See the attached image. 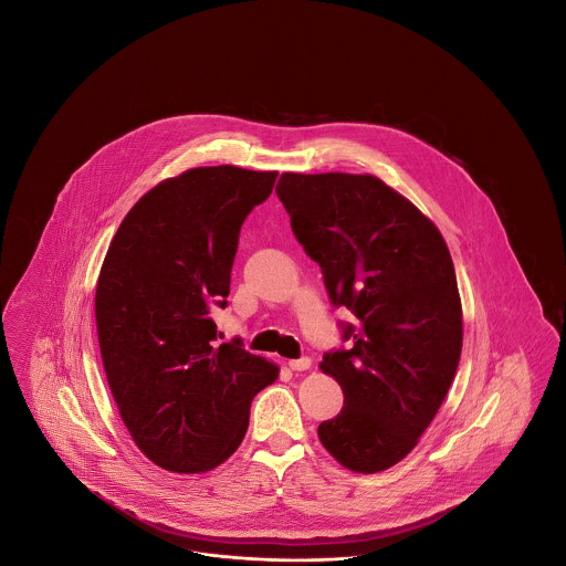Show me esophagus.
<instances>
[{
    "label": "esophagus",
    "instance_id": "obj_1",
    "mask_svg": "<svg viewBox=\"0 0 566 566\" xmlns=\"http://www.w3.org/2000/svg\"><path fill=\"white\" fill-rule=\"evenodd\" d=\"M289 367L293 371H305V369L312 367V358L310 356H301V358H295V360H289Z\"/></svg>",
    "mask_w": 566,
    "mask_h": 566
}]
</instances>
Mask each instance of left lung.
<instances>
[{"label":"left lung","mask_w":566,"mask_h":566,"mask_svg":"<svg viewBox=\"0 0 566 566\" xmlns=\"http://www.w3.org/2000/svg\"><path fill=\"white\" fill-rule=\"evenodd\" d=\"M275 192L333 305L356 316L342 324L350 346L323 356L344 409L318 437L346 469L384 471L416 448L457 376L462 307L450 250L376 176L282 174Z\"/></svg>","instance_id":"8db88e82"}]
</instances>
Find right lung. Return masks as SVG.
Wrapping results in <instances>:
<instances>
[{"label": "right lung", "mask_w": 566, "mask_h": 566, "mask_svg": "<svg viewBox=\"0 0 566 566\" xmlns=\"http://www.w3.org/2000/svg\"><path fill=\"white\" fill-rule=\"evenodd\" d=\"M277 171L197 167L148 190L109 243L95 293L102 360L137 448L167 471L203 473L231 457L250 403L277 367L216 344L243 220Z\"/></svg>", "instance_id": "1"}]
</instances>
